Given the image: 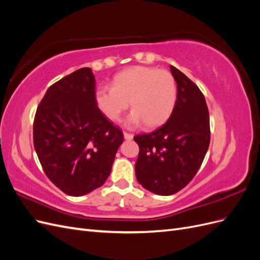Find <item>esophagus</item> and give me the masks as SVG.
Returning a JSON list of instances; mask_svg holds the SVG:
<instances>
[{
	"label": "esophagus",
	"instance_id": "obj_1",
	"mask_svg": "<svg viewBox=\"0 0 260 260\" xmlns=\"http://www.w3.org/2000/svg\"><path fill=\"white\" fill-rule=\"evenodd\" d=\"M123 137H124L125 140H132L133 139V135H131V133L125 132V131H123Z\"/></svg>",
	"mask_w": 260,
	"mask_h": 260
}]
</instances>
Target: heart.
Segmentation results:
<instances>
[{
  "mask_svg": "<svg viewBox=\"0 0 260 260\" xmlns=\"http://www.w3.org/2000/svg\"><path fill=\"white\" fill-rule=\"evenodd\" d=\"M178 96L177 82L169 72L148 66H135L117 74L112 86L101 85L95 91L100 111L111 121H119L129 107L133 111L127 125L144 124L155 128L168 120Z\"/></svg>",
  "mask_w": 260,
  "mask_h": 260,
  "instance_id": "obj_1",
  "label": "heart"
}]
</instances>
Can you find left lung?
<instances>
[{
	"label": "left lung",
	"instance_id": "1",
	"mask_svg": "<svg viewBox=\"0 0 260 260\" xmlns=\"http://www.w3.org/2000/svg\"><path fill=\"white\" fill-rule=\"evenodd\" d=\"M178 96L167 122L147 135L135 136L140 151L136 176L146 190L171 195L188 184L205 158L210 142L209 113L204 94L170 66Z\"/></svg>",
	"mask_w": 260,
	"mask_h": 260
}]
</instances>
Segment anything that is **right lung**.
Masks as SVG:
<instances>
[{"label":"right lung","instance_id":"1","mask_svg":"<svg viewBox=\"0 0 260 260\" xmlns=\"http://www.w3.org/2000/svg\"><path fill=\"white\" fill-rule=\"evenodd\" d=\"M122 142L121 130L96 105L91 68L52 84L37 108L38 158L48 178L68 195H85L103 185Z\"/></svg>","mask_w":260,"mask_h":260}]
</instances>
